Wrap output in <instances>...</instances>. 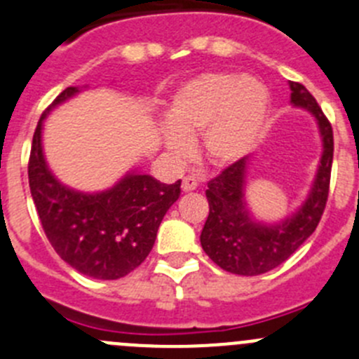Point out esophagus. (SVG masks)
<instances>
[{
  "mask_svg": "<svg viewBox=\"0 0 359 359\" xmlns=\"http://www.w3.org/2000/svg\"><path fill=\"white\" fill-rule=\"evenodd\" d=\"M198 187V179L194 175H187L182 179V191L189 193V191H194Z\"/></svg>",
  "mask_w": 359,
  "mask_h": 359,
  "instance_id": "obj_1",
  "label": "esophagus"
}]
</instances>
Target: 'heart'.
<instances>
[{
	"mask_svg": "<svg viewBox=\"0 0 359 359\" xmlns=\"http://www.w3.org/2000/svg\"><path fill=\"white\" fill-rule=\"evenodd\" d=\"M270 93L252 76L205 72L172 93L159 135L173 158L193 152L191 137L200 133L205 158L228 166L249 154L264 135L270 117Z\"/></svg>",
	"mask_w": 359,
	"mask_h": 359,
	"instance_id": "1",
	"label": "heart"
}]
</instances>
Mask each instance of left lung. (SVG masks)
Masks as SVG:
<instances>
[{"mask_svg":"<svg viewBox=\"0 0 359 359\" xmlns=\"http://www.w3.org/2000/svg\"><path fill=\"white\" fill-rule=\"evenodd\" d=\"M291 103L316 119L323 142V154L307 198L297 212L279 222H261L250 214L245 200L249 156L229 165L208 182V217L200 242L217 266L236 276H259L287 259L321 221L330 191L333 163L332 124L314 96L298 82H290Z\"/></svg>","mask_w":359,"mask_h":359,"instance_id":"obj_1","label":"left lung"}]
</instances>
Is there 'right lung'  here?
<instances>
[{
	"label": "right lung",
	"mask_w": 359,
	"mask_h": 359,
	"mask_svg": "<svg viewBox=\"0 0 359 359\" xmlns=\"http://www.w3.org/2000/svg\"><path fill=\"white\" fill-rule=\"evenodd\" d=\"M86 87H66L38 121L31 145L29 189L43 231L55 252L76 272L116 280L144 263L168 208L179 200L180 180L163 184L128 172L112 187L83 193L55 179L45 161L41 133L48 114Z\"/></svg>",
	"instance_id": "add662e5"
}]
</instances>
